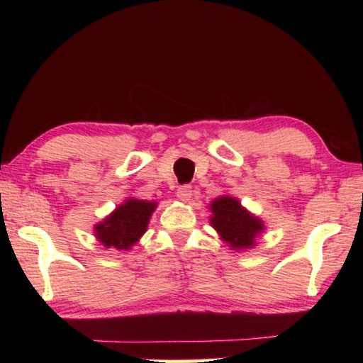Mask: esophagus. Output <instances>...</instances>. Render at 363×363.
<instances>
[{
	"label": "esophagus",
	"mask_w": 363,
	"mask_h": 363,
	"mask_svg": "<svg viewBox=\"0 0 363 363\" xmlns=\"http://www.w3.org/2000/svg\"><path fill=\"white\" fill-rule=\"evenodd\" d=\"M176 196L181 201H189L190 196H192V187H190V186H179V187H177Z\"/></svg>",
	"instance_id": "34e87169"
}]
</instances>
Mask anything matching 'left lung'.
Instances as JSON below:
<instances>
[{"mask_svg":"<svg viewBox=\"0 0 363 363\" xmlns=\"http://www.w3.org/2000/svg\"><path fill=\"white\" fill-rule=\"evenodd\" d=\"M213 216L211 225L219 233L220 240L229 243L232 250H247L255 247L256 237L264 230V224L250 211L245 210L240 201L230 195H223L210 205Z\"/></svg>","mask_w":363,"mask_h":363,"instance_id":"8db88e82","label":"left lung"}]
</instances>
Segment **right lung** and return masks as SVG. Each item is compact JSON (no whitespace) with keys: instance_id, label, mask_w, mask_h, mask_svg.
<instances>
[{"instance_id":"obj_1","label":"right lung","mask_w":363,"mask_h":363,"mask_svg":"<svg viewBox=\"0 0 363 363\" xmlns=\"http://www.w3.org/2000/svg\"><path fill=\"white\" fill-rule=\"evenodd\" d=\"M155 206V201L126 200L102 223L94 225L96 238L107 248L131 250L145 233Z\"/></svg>"}]
</instances>
